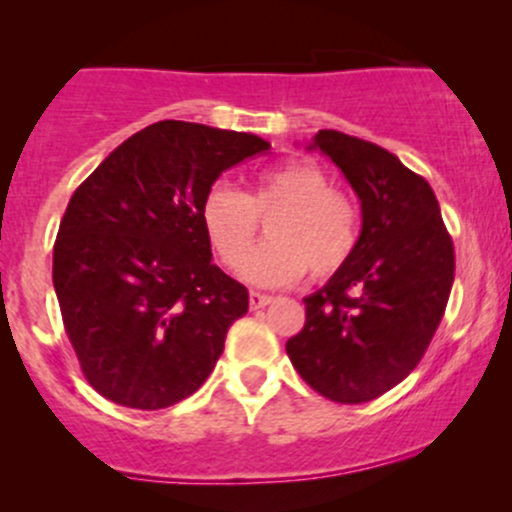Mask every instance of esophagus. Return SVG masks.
<instances>
[{"label": "esophagus", "instance_id": "1", "mask_svg": "<svg viewBox=\"0 0 512 512\" xmlns=\"http://www.w3.org/2000/svg\"><path fill=\"white\" fill-rule=\"evenodd\" d=\"M272 302V294L265 292H250V307L252 309H262Z\"/></svg>", "mask_w": 512, "mask_h": 512}]
</instances>
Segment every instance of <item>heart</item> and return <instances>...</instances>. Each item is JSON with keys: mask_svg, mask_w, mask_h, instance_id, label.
<instances>
[{"mask_svg": "<svg viewBox=\"0 0 512 512\" xmlns=\"http://www.w3.org/2000/svg\"><path fill=\"white\" fill-rule=\"evenodd\" d=\"M260 217L271 219V240L248 258ZM200 225L225 267L237 270L246 256L247 280L289 285L307 270L314 280L344 270L359 245L361 215L347 193L332 188L322 165L292 158L262 170L247 195L213 185L200 203Z\"/></svg>", "mask_w": 512, "mask_h": 512, "instance_id": "b5f03b06", "label": "heart"}]
</instances>
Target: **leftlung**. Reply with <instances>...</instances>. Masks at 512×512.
<instances>
[{
    "label": "left lung",
    "instance_id": "8db88e82",
    "mask_svg": "<svg viewBox=\"0 0 512 512\" xmlns=\"http://www.w3.org/2000/svg\"><path fill=\"white\" fill-rule=\"evenodd\" d=\"M334 160L361 200L354 257L304 297L292 366L337 404L379 399L426 354L453 287L456 255L431 185L376 143L319 131L312 146Z\"/></svg>",
    "mask_w": 512,
    "mask_h": 512
}]
</instances>
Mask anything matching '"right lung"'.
I'll return each instance as SVG.
<instances>
[{
  "instance_id": "right-lung-1",
  "label": "right lung",
  "mask_w": 512,
  "mask_h": 512,
  "mask_svg": "<svg viewBox=\"0 0 512 512\" xmlns=\"http://www.w3.org/2000/svg\"><path fill=\"white\" fill-rule=\"evenodd\" d=\"M270 151L252 133L160 121L76 188L54 242V289L86 381L158 411L205 384L250 294L213 265L200 203L220 173Z\"/></svg>"
}]
</instances>
